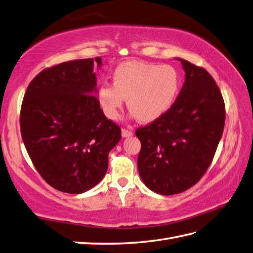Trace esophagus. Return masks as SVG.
<instances>
[{
  "label": "esophagus",
  "mask_w": 253,
  "mask_h": 253,
  "mask_svg": "<svg viewBox=\"0 0 253 253\" xmlns=\"http://www.w3.org/2000/svg\"><path fill=\"white\" fill-rule=\"evenodd\" d=\"M122 135H123V137H129L132 135V131L130 129H127V128H123Z\"/></svg>",
  "instance_id": "esophagus-1"
}]
</instances>
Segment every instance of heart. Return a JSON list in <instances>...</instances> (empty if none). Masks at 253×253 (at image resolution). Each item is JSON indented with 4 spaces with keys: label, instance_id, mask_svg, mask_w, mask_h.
<instances>
[{
    "label": "heart",
    "instance_id": "1",
    "mask_svg": "<svg viewBox=\"0 0 253 253\" xmlns=\"http://www.w3.org/2000/svg\"><path fill=\"white\" fill-rule=\"evenodd\" d=\"M180 90V76L170 64L126 61L113 73V85L98 88V102L104 114L116 120L127 98L133 116L141 123H152L170 110Z\"/></svg>",
    "mask_w": 253,
    "mask_h": 253
}]
</instances>
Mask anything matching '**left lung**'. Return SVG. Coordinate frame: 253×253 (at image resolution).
<instances>
[{
  "instance_id": "8db88e82",
  "label": "left lung",
  "mask_w": 253,
  "mask_h": 253,
  "mask_svg": "<svg viewBox=\"0 0 253 253\" xmlns=\"http://www.w3.org/2000/svg\"><path fill=\"white\" fill-rule=\"evenodd\" d=\"M185 82L165 115L139 127L138 170L153 192L173 195L195 185L209 169L225 126V102L204 68L179 59Z\"/></svg>"
}]
</instances>
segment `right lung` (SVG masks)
Wrapping results in <instances>:
<instances>
[{"mask_svg":"<svg viewBox=\"0 0 253 253\" xmlns=\"http://www.w3.org/2000/svg\"><path fill=\"white\" fill-rule=\"evenodd\" d=\"M78 59L43 69L29 83L21 107V133L39 174L53 189L80 194L105 175L121 127L104 115L93 64Z\"/></svg>","mask_w":253,"mask_h":253,"instance_id":"obj_1","label":"right lung"}]
</instances>
